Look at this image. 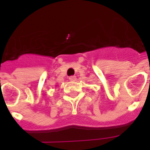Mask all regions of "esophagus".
Instances as JSON below:
<instances>
[{
	"mask_svg": "<svg viewBox=\"0 0 150 150\" xmlns=\"http://www.w3.org/2000/svg\"><path fill=\"white\" fill-rule=\"evenodd\" d=\"M69 79H70V81H75V80H76V77L74 76V75H73V76H70V77H69Z\"/></svg>",
	"mask_w": 150,
	"mask_h": 150,
	"instance_id": "34e87169",
	"label": "esophagus"
}]
</instances>
